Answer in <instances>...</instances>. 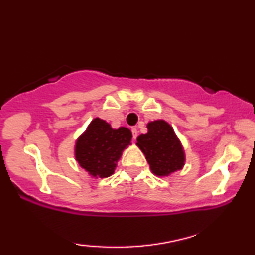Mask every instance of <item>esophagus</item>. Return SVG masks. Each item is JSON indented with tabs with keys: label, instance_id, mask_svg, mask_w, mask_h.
I'll return each instance as SVG.
<instances>
[{
	"label": "esophagus",
	"instance_id": "34e87169",
	"mask_svg": "<svg viewBox=\"0 0 255 255\" xmlns=\"http://www.w3.org/2000/svg\"><path fill=\"white\" fill-rule=\"evenodd\" d=\"M131 131H132V135H133V140H135V138H137L138 135V130L135 128H132Z\"/></svg>",
	"mask_w": 255,
	"mask_h": 255
}]
</instances>
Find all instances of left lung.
Instances as JSON below:
<instances>
[{"mask_svg": "<svg viewBox=\"0 0 255 255\" xmlns=\"http://www.w3.org/2000/svg\"><path fill=\"white\" fill-rule=\"evenodd\" d=\"M137 146L156 176H168L182 169L186 163V153L179 137L172 125L163 120L147 123V133L139 135Z\"/></svg>", "mask_w": 255, "mask_h": 255, "instance_id": "left-lung-1", "label": "left lung"}]
</instances>
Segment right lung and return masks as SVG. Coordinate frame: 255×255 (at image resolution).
<instances>
[{
    "mask_svg": "<svg viewBox=\"0 0 255 255\" xmlns=\"http://www.w3.org/2000/svg\"><path fill=\"white\" fill-rule=\"evenodd\" d=\"M131 139L132 133L128 128H113L106 121L96 117L76 139L75 160L92 177H109L116 169L122 153L131 145Z\"/></svg>",
    "mask_w": 255,
    "mask_h": 255,
    "instance_id": "1",
    "label": "right lung"
}]
</instances>
